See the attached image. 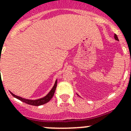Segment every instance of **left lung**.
<instances>
[{
    "instance_id": "1",
    "label": "left lung",
    "mask_w": 131,
    "mask_h": 131,
    "mask_svg": "<svg viewBox=\"0 0 131 131\" xmlns=\"http://www.w3.org/2000/svg\"><path fill=\"white\" fill-rule=\"evenodd\" d=\"M114 38H115V39L116 40H117V41H119V40H118V36L116 35V34H115V35H114ZM79 96V95H78Z\"/></svg>"
}]
</instances>
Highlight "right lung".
<instances>
[{
	"mask_svg": "<svg viewBox=\"0 0 131 131\" xmlns=\"http://www.w3.org/2000/svg\"><path fill=\"white\" fill-rule=\"evenodd\" d=\"M56 86H57V80H56L55 84H54V85H53V88H51V90L49 91V92L47 94V95L45 96H44V97L41 98V99H36V100L26 99H24V98L20 97V96H18L17 95H15V94L12 93L11 92H10V93H11V94L14 96V97L17 99L20 100L21 101L24 102V103H27L28 104V105H30L39 106V105H43V104L47 103V102H49V101L51 99V98L53 97V94H54V92H55Z\"/></svg>",
	"mask_w": 131,
	"mask_h": 131,
	"instance_id": "right-lung-1",
	"label": "right lung"
}]
</instances>
